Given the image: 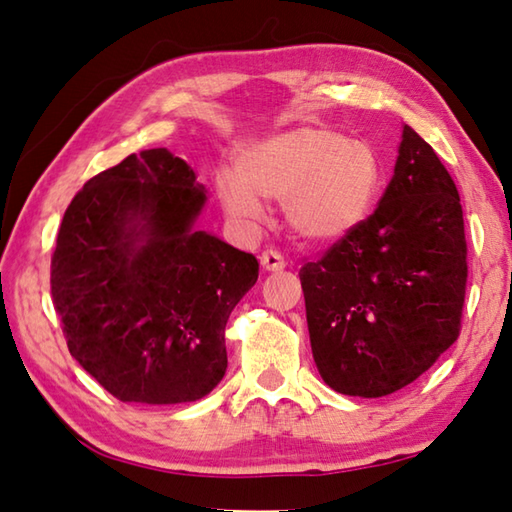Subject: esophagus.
<instances>
[{"label": "esophagus", "mask_w": 512, "mask_h": 512, "mask_svg": "<svg viewBox=\"0 0 512 512\" xmlns=\"http://www.w3.org/2000/svg\"><path fill=\"white\" fill-rule=\"evenodd\" d=\"M259 262H262L264 271H271V273L282 271V268L286 266L282 253H277V250H264V253L259 255Z\"/></svg>", "instance_id": "34e87169"}]
</instances>
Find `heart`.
<instances>
[{"instance_id":"heart-1","label":"heart","mask_w":512,"mask_h":512,"mask_svg":"<svg viewBox=\"0 0 512 512\" xmlns=\"http://www.w3.org/2000/svg\"><path fill=\"white\" fill-rule=\"evenodd\" d=\"M380 185L374 147L327 127L302 125L248 145L239 170L217 174V194L228 217L255 226L266 201H284L297 235L311 241L345 237L369 215Z\"/></svg>"}]
</instances>
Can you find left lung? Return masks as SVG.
<instances>
[{
  "label": "left lung",
  "instance_id": "8db88e82",
  "mask_svg": "<svg viewBox=\"0 0 512 512\" xmlns=\"http://www.w3.org/2000/svg\"><path fill=\"white\" fill-rule=\"evenodd\" d=\"M466 259L457 185L405 125L374 215L300 268L324 383L347 396L378 398L425 374L459 338Z\"/></svg>",
  "mask_w": 512,
  "mask_h": 512
}]
</instances>
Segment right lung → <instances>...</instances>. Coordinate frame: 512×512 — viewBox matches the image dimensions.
<instances>
[{
  "label": "right lung",
  "mask_w": 512,
  "mask_h": 512,
  "mask_svg": "<svg viewBox=\"0 0 512 512\" xmlns=\"http://www.w3.org/2000/svg\"><path fill=\"white\" fill-rule=\"evenodd\" d=\"M203 203L192 167L156 147L96 174L64 212L53 304L71 356L118 401H199L226 374V322L259 264L194 228Z\"/></svg>",
  "instance_id": "obj_1"
}]
</instances>
